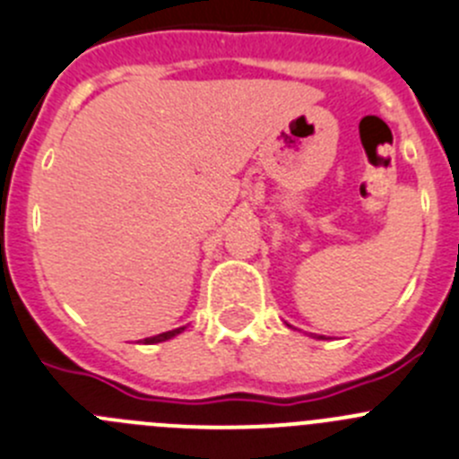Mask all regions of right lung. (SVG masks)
Wrapping results in <instances>:
<instances>
[{
    "instance_id": "obj_1",
    "label": "right lung",
    "mask_w": 459,
    "mask_h": 459,
    "mask_svg": "<svg viewBox=\"0 0 459 459\" xmlns=\"http://www.w3.org/2000/svg\"><path fill=\"white\" fill-rule=\"evenodd\" d=\"M186 328H177V331H167V333H160V335H153V337H147L144 340V344H158V342H165V340H171L174 335H178V333H183Z\"/></svg>"
}]
</instances>
